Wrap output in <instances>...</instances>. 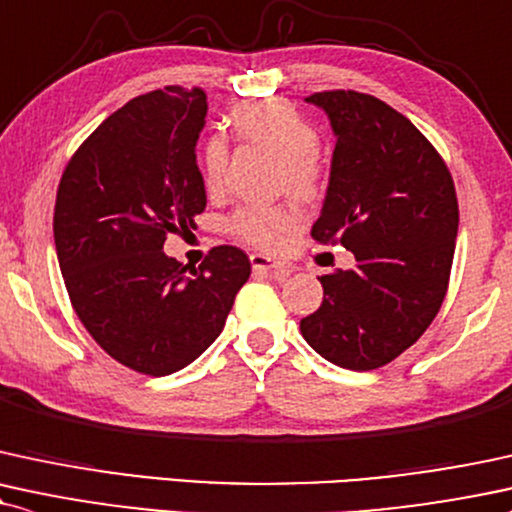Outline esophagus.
Returning a JSON list of instances; mask_svg holds the SVG:
<instances>
[{
  "label": "esophagus",
  "mask_w": 512,
  "mask_h": 512,
  "mask_svg": "<svg viewBox=\"0 0 512 512\" xmlns=\"http://www.w3.org/2000/svg\"><path fill=\"white\" fill-rule=\"evenodd\" d=\"M250 264L255 272H291V267L286 262H276L272 257L260 255V252L250 255Z\"/></svg>",
  "instance_id": "obj_1"
}]
</instances>
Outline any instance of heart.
<instances>
[{
  "label": "heart",
  "mask_w": 512,
  "mask_h": 512,
  "mask_svg": "<svg viewBox=\"0 0 512 512\" xmlns=\"http://www.w3.org/2000/svg\"><path fill=\"white\" fill-rule=\"evenodd\" d=\"M240 140L262 143L281 157L283 183L300 200H312L324 186V166L319 162V133L291 104L260 100L238 107L231 116ZM202 169L209 190H219L229 171V143L221 135L207 140ZM300 224V212L288 205H248L229 219V231L252 248L274 250Z\"/></svg>",
  "instance_id": "heart-1"
}]
</instances>
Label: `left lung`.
I'll use <instances>...</instances> for the list:
<instances>
[{
	"label": "left lung",
	"instance_id": "obj_1",
	"mask_svg": "<svg viewBox=\"0 0 512 512\" xmlns=\"http://www.w3.org/2000/svg\"><path fill=\"white\" fill-rule=\"evenodd\" d=\"M336 135L329 188L312 226L319 243H341L353 269L319 276L324 300L300 319L324 360L369 372L408 350L439 315L458 236L451 171L410 119L377 97L324 90Z\"/></svg>",
	"mask_w": 512,
	"mask_h": 512
}]
</instances>
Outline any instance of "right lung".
<instances>
[{
    "mask_svg": "<svg viewBox=\"0 0 512 512\" xmlns=\"http://www.w3.org/2000/svg\"><path fill=\"white\" fill-rule=\"evenodd\" d=\"M205 116L200 88L135 97L90 133L59 181L54 245L73 310L104 353L147 377L205 353L250 279L248 255L233 245L190 272L162 250L205 212L195 162Z\"/></svg>",
    "mask_w": 512,
    "mask_h": 512,
    "instance_id": "add662e5",
    "label": "right lung"
}]
</instances>
